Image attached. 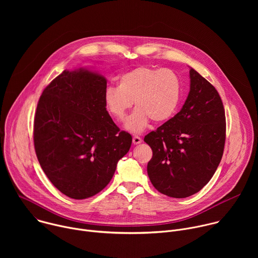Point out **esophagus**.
<instances>
[{
	"mask_svg": "<svg viewBox=\"0 0 258 258\" xmlns=\"http://www.w3.org/2000/svg\"><path fill=\"white\" fill-rule=\"evenodd\" d=\"M141 143H142V139H141L140 137L135 136V137L133 138V144H134V145H139V144H141Z\"/></svg>",
	"mask_w": 258,
	"mask_h": 258,
	"instance_id": "obj_1",
	"label": "esophagus"
}]
</instances>
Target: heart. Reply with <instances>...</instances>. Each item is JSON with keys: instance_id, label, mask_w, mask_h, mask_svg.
<instances>
[{"instance_id": "b5f03b06", "label": "heart", "mask_w": 258, "mask_h": 258, "mask_svg": "<svg viewBox=\"0 0 258 258\" xmlns=\"http://www.w3.org/2000/svg\"><path fill=\"white\" fill-rule=\"evenodd\" d=\"M179 99L180 82L174 71L146 66L122 73L118 87H108L104 94L108 112L117 120L123 119L135 102L137 108L124 123L125 128L135 134L148 126L150 118L155 122L169 119Z\"/></svg>"}]
</instances>
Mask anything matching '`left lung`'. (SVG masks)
I'll return each mask as SVG.
<instances>
[{
    "instance_id": "8db88e82",
    "label": "left lung",
    "mask_w": 258,
    "mask_h": 258,
    "mask_svg": "<svg viewBox=\"0 0 258 258\" xmlns=\"http://www.w3.org/2000/svg\"><path fill=\"white\" fill-rule=\"evenodd\" d=\"M144 141L153 151L147 171L158 192L172 198L199 192L225 148V109L215 88L191 67L190 92L180 111Z\"/></svg>"
}]
</instances>
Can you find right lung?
Instances as JSON below:
<instances>
[{
  "label": "right lung",
  "instance_id": "right-lung-1",
  "mask_svg": "<svg viewBox=\"0 0 258 258\" xmlns=\"http://www.w3.org/2000/svg\"><path fill=\"white\" fill-rule=\"evenodd\" d=\"M107 80L84 67L64 70L44 90L36 107V157L53 185L72 199L98 194L130 150L132 136L106 110Z\"/></svg>",
  "mask_w": 258,
  "mask_h": 258
}]
</instances>
